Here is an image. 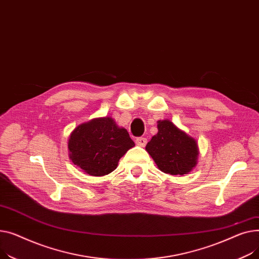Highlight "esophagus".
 I'll return each instance as SVG.
<instances>
[{
  "label": "esophagus",
  "mask_w": 259,
  "mask_h": 259,
  "mask_svg": "<svg viewBox=\"0 0 259 259\" xmlns=\"http://www.w3.org/2000/svg\"><path fill=\"white\" fill-rule=\"evenodd\" d=\"M147 143V139L144 138V137H139V138L136 139V144L139 146H145Z\"/></svg>",
  "instance_id": "34e87169"
}]
</instances>
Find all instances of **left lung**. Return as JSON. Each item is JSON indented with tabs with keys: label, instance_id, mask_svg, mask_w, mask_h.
Here are the masks:
<instances>
[{
	"label": "left lung",
	"instance_id": "1",
	"mask_svg": "<svg viewBox=\"0 0 259 259\" xmlns=\"http://www.w3.org/2000/svg\"><path fill=\"white\" fill-rule=\"evenodd\" d=\"M158 130L145 147L147 153L161 171L172 176L188 174L199 155L195 140L169 120L159 121Z\"/></svg>",
	"mask_w": 259,
	"mask_h": 259
}]
</instances>
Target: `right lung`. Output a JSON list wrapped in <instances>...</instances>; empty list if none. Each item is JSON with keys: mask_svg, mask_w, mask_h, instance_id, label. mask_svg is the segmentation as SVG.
Listing matches in <instances>:
<instances>
[{"mask_svg": "<svg viewBox=\"0 0 259 259\" xmlns=\"http://www.w3.org/2000/svg\"><path fill=\"white\" fill-rule=\"evenodd\" d=\"M135 143L125 128L110 117L97 118L76 127L70 136V159L84 172L100 177L116 169L119 159Z\"/></svg>", "mask_w": 259, "mask_h": 259, "instance_id": "1", "label": "right lung"}]
</instances>
